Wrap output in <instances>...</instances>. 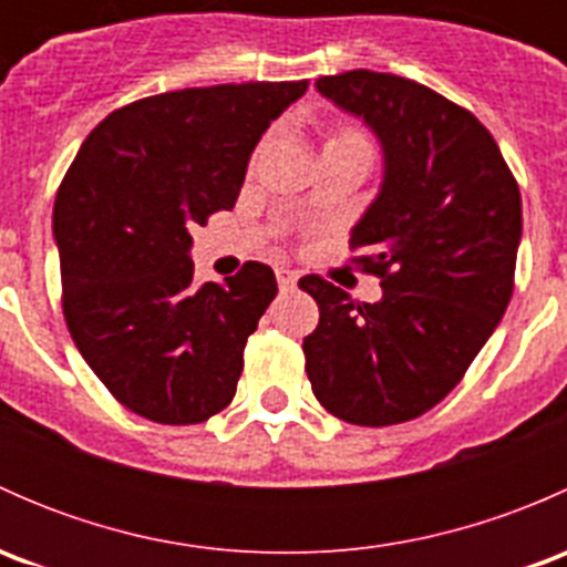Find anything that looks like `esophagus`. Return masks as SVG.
Masks as SVG:
<instances>
[{"mask_svg":"<svg viewBox=\"0 0 567 567\" xmlns=\"http://www.w3.org/2000/svg\"><path fill=\"white\" fill-rule=\"evenodd\" d=\"M277 282L282 290H293L299 282V274L290 271V268H277Z\"/></svg>","mask_w":567,"mask_h":567,"instance_id":"esophagus-1","label":"esophagus"}]
</instances>
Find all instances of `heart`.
I'll use <instances>...</instances> for the list:
<instances>
[{
  "label": "heart",
  "instance_id": "1",
  "mask_svg": "<svg viewBox=\"0 0 567 567\" xmlns=\"http://www.w3.org/2000/svg\"><path fill=\"white\" fill-rule=\"evenodd\" d=\"M329 145H364V147H368V140H364L362 131L342 125V128L331 131V136L326 140V147H329Z\"/></svg>",
  "mask_w": 567,
  "mask_h": 567
}]
</instances>
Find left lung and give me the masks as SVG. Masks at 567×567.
I'll return each instance as SVG.
<instances>
[{
  "label": "left lung",
  "instance_id": "8db88e82",
  "mask_svg": "<svg viewBox=\"0 0 567 567\" xmlns=\"http://www.w3.org/2000/svg\"><path fill=\"white\" fill-rule=\"evenodd\" d=\"M384 151V181L351 230L353 257L384 296L359 305L318 274L299 288L320 320L305 337L307 379L329 414L364 427L414 420L447 398L505 316L522 244V194L472 112L411 79L320 76Z\"/></svg>",
  "mask_w": 567,
  "mask_h": 567
}]
</instances>
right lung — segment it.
Here are the masks:
<instances>
[{
	"instance_id": "right-lung-1",
	"label": "right lung",
	"mask_w": 567,
	"mask_h": 567,
	"mask_svg": "<svg viewBox=\"0 0 567 567\" xmlns=\"http://www.w3.org/2000/svg\"><path fill=\"white\" fill-rule=\"evenodd\" d=\"M305 82L188 87L114 109L54 199L62 312L84 362L125 409L197 425L236 394L244 348L277 296L266 262L194 285V225L230 210L255 145Z\"/></svg>"
}]
</instances>
